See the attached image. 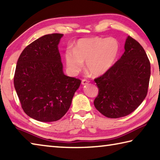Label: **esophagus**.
I'll use <instances>...</instances> for the list:
<instances>
[{"mask_svg": "<svg viewBox=\"0 0 160 160\" xmlns=\"http://www.w3.org/2000/svg\"><path fill=\"white\" fill-rule=\"evenodd\" d=\"M89 82H90V81H88V80H82V85H87V84H88Z\"/></svg>", "mask_w": 160, "mask_h": 160, "instance_id": "obj_1", "label": "esophagus"}]
</instances>
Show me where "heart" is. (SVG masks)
Wrapping results in <instances>:
<instances>
[{
  "label": "heart",
  "mask_w": 160,
  "mask_h": 160,
  "mask_svg": "<svg viewBox=\"0 0 160 160\" xmlns=\"http://www.w3.org/2000/svg\"><path fill=\"white\" fill-rule=\"evenodd\" d=\"M119 43L114 38L92 37L77 42L74 50L65 54L68 68L72 74L80 72L86 62L87 69L94 76H101L113 67L119 53Z\"/></svg>",
  "instance_id": "obj_1"
}]
</instances>
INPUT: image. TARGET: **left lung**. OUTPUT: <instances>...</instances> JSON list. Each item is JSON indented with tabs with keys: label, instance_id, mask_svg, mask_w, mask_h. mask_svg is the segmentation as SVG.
Listing matches in <instances>:
<instances>
[{
	"label": "left lung",
	"instance_id": "left-lung-1",
	"mask_svg": "<svg viewBox=\"0 0 160 160\" xmlns=\"http://www.w3.org/2000/svg\"><path fill=\"white\" fill-rule=\"evenodd\" d=\"M125 51L107 73L94 79L99 93L94 104L108 118L130 114L147 95L150 78V63L144 48L128 36Z\"/></svg>",
	"mask_w": 160,
	"mask_h": 160
}]
</instances>
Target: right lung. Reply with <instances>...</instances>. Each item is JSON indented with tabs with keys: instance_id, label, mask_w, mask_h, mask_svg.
Instances as JSON below:
<instances>
[{
	"instance_id": "add662e5",
	"label": "right lung",
	"mask_w": 160,
	"mask_h": 160,
	"mask_svg": "<svg viewBox=\"0 0 160 160\" xmlns=\"http://www.w3.org/2000/svg\"><path fill=\"white\" fill-rule=\"evenodd\" d=\"M62 34L39 38L20 54L14 86L27 115L42 122L61 118L71 104L81 81L63 73L58 44Z\"/></svg>"
}]
</instances>
